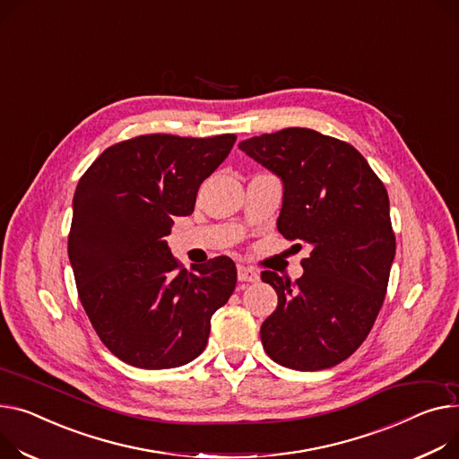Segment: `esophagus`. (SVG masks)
<instances>
[{"label":"esophagus","mask_w":459,"mask_h":459,"mask_svg":"<svg viewBox=\"0 0 459 459\" xmlns=\"http://www.w3.org/2000/svg\"><path fill=\"white\" fill-rule=\"evenodd\" d=\"M260 279V274L247 267V265H238V281L239 282H256Z\"/></svg>","instance_id":"esophagus-1"}]
</instances>
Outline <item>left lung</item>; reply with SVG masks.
Returning <instances> with one entry per match:
<instances>
[{"label": "left lung", "instance_id": "obj_1", "mask_svg": "<svg viewBox=\"0 0 459 459\" xmlns=\"http://www.w3.org/2000/svg\"><path fill=\"white\" fill-rule=\"evenodd\" d=\"M238 147L282 180L279 232L310 249L295 282L262 273L279 295L262 323V345L295 371L333 368L368 338L385 297L394 258L385 186L351 143L312 129L290 127Z\"/></svg>", "mask_w": 459, "mask_h": 459}]
</instances>
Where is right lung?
<instances>
[{"instance_id":"right-lung-1","label":"right lung","mask_w":459,"mask_h":459,"mask_svg":"<svg viewBox=\"0 0 459 459\" xmlns=\"http://www.w3.org/2000/svg\"><path fill=\"white\" fill-rule=\"evenodd\" d=\"M234 134H145L105 149L74 195L68 256L82 308L105 347L140 369H171L206 347L210 319L236 288L229 256L173 258L166 236L190 216L201 182Z\"/></svg>"}]
</instances>
